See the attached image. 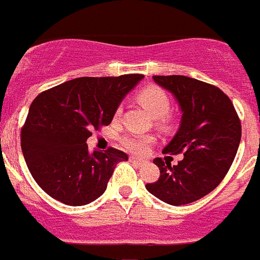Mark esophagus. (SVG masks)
<instances>
[{"mask_svg": "<svg viewBox=\"0 0 260 260\" xmlns=\"http://www.w3.org/2000/svg\"><path fill=\"white\" fill-rule=\"evenodd\" d=\"M130 161L134 162V164H137V165H142V164H144V160H143V158L135 157V156H132V157H130Z\"/></svg>", "mask_w": 260, "mask_h": 260, "instance_id": "1", "label": "esophagus"}]
</instances>
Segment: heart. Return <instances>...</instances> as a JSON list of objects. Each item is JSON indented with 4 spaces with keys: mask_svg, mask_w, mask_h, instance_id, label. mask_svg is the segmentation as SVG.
<instances>
[{
    "mask_svg": "<svg viewBox=\"0 0 260 260\" xmlns=\"http://www.w3.org/2000/svg\"><path fill=\"white\" fill-rule=\"evenodd\" d=\"M138 100L143 105L144 109L156 118L164 117L171 108V100L168 98L167 92L155 86L143 89L138 96ZM121 142L127 151L142 155L147 152L148 147L153 142V138L150 135H126Z\"/></svg>",
    "mask_w": 260,
    "mask_h": 260,
    "instance_id": "b5f03b06",
    "label": "heart"
}]
</instances>
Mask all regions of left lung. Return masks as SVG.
I'll list each match as a JSON object with an SVG mask.
<instances>
[{"label": "left lung", "instance_id": "left-lung-1", "mask_svg": "<svg viewBox=\"0 0 260 260\" xmlns=\"http://www.w3.org/2000/svg\"><path fill=\"white\" fill-rule=\"evenodd\" d=\"M180 105L181 122L162 153H182L177 165L153 160L160 177L146 189L172 206L203 198L219 186L233 162L241 142V122L231 99L221 89L183 75H155Z\"/></svg>", "mask_w": 260, "mask_h": 260}]
</instances>
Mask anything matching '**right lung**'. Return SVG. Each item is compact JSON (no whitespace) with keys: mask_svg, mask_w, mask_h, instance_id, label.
I'll return each instance as SVG.
<instances>
[{"mask_svg":"<svg viewBox=\"0 0 260 260\" xmlns=\"http://www.w3.org/2000/svg\"><path fill=\"white\" fill-rule=\"evenodd\" d=\"M143 78H77L32 102L20 146L34 180L49 197L84 206L104 194L116 165L128 157L112 147L89 152L86 142L92 128L112 122L123 98Z\"/></svg>","mask_w":260,"mask_h":260,"instance_id":"right-lung-1","label":"right lung"}]
</instances>
